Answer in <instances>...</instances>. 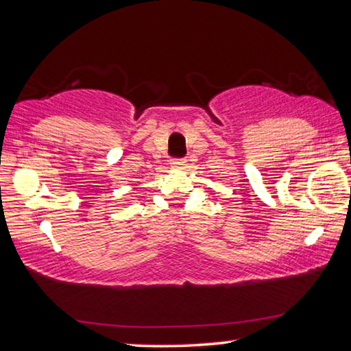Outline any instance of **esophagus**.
Listing matches in <instances>:
<instances>
[{"label": "esophagus", "instance_id": "34e87169", "mask_svg": "<svg viewBox=\"0 0 351 351\" xmlns=\"http://www.w3.org/2000/svg\"><path fill=\"white\" fill-rule=\"evenodd\" d=\"M170 165H171V167H173V169H176V170H181V169H184V165H186V159H182V158L171 159Z\"/></svg>", "mask_w": 351, "mask_h": 351}]
</instances>
